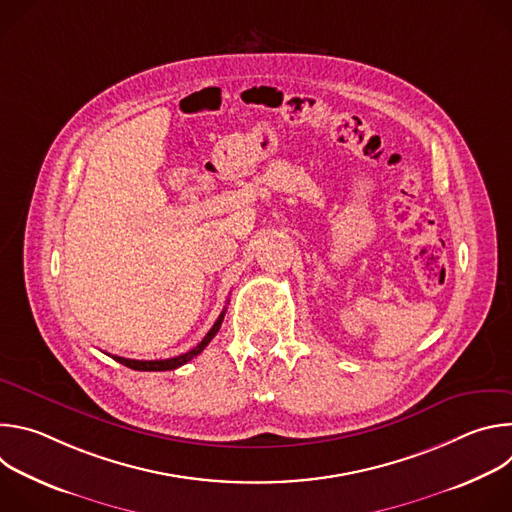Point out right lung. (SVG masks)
Segmentation results:
<instances>
[{"label": "right lung", "instance_id": "add662e5", "mask_svg": "<svg viewBox=\"0 0 512 512\" xmlns=\"http://www.w3.org/2000/svg\"><path fill=\"white\" fill-rule=\"evenodd\" d=\"M223 318H225V310L223 314L218 316V320L214 322V326L208 330V334L202 338V342H198L192 350L180 354V356H174V358H164V360H133V358H123V356H113V360L125 364V367L133 369V371H174L178 367H182V364H186L188 360H192L194 356H198L206 346L208 342L216 336L218 328H221L223 324Z\"/></svg>", "mask_w": 512, "mask_h": 512}]
</instances>
